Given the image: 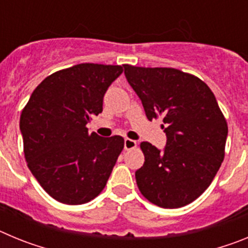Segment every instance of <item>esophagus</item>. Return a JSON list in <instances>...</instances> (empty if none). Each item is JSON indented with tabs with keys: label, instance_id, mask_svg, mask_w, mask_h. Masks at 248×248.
Wrapping results in <instances>:
<instances>
[{
	"label": "esophagus",
	"instance_id": "34e87169",
	"mask_svg": "<svg viewBox=\"0 0 248 248\" xmlns=\"http://www.w3.org/2000/svg\"><path fill=\"white\" fill-rule=\"evenodd\" d=\"M134 148H137V141L126 138V139L124 140V149H125V150H131V149H134Z\"/></svg>",
	"mask_w": 248,
	"mask_h": 248
}]
</instances>
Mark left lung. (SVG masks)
<instances>
[{"mask_svg":"<svg viewBox=\"0 0 248 248\" xmlns=\"http://www.w3.org/2000/svg\"><path fill=\"white\" fill-rule=\"evenodd\" d=\"M124 74L149 120L163 118V150L143 141L145 161L135 171L140 192L154 205L177 209L210 186L225 156L227 123L211 89L175 68L124 64Z\"/></svg>","mask_w":248,"mask_h":248,"instance_id":"1","label":"left lung"}]
</instances>
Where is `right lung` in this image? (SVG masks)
Segmentation results:
<instances>
[{
	"label": "right lung",
	"instance_id": "right-lung-1",
	"mask_svg": "<svg viewBox=\"0 0 248 248\" xmlns=\"http://www.w3.org/2000/svg\"><path fill=\"white\" fill-rule=\"evenodd\" d=\"M122 73V65L94 63L56 72L34 89L22 110L26 161L54 200L82 205L107 185L124 139L89 133L87 124L102 113L105 92Z\"/></svg>",
	"mask_w": 248,
	"mask_h": 248
}]
</instances>
